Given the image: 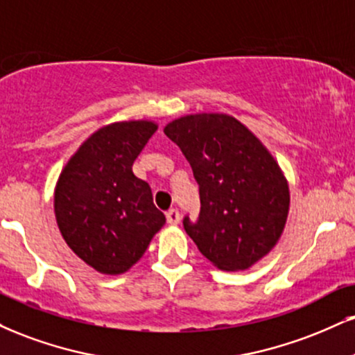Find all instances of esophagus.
<instances>
[{"label": "esophagus", "mask_w": 355, "mask_h": 355, "mask_svg": "<svg viewBox=\"0 0 355 355\" xmlns=\"http://www.w3.org/2000/svg\"><path fill=\"white\" fill-rule=\"evenodd\" d=\"M180 218H182L180 211L175 210V208H172V210L166 211V223H168V225H172V226L178 225V223H180Z\"/></svg>", "instance_id": "obj_1"}]
</instances>
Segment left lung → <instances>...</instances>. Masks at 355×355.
<instances>
[{
  "mask_svg": "<svg viewBox=\"0 0 355 355\" xmlns=\"http://www.w3.org/2000/svg\"><path fill=\"white\" fill-rule=\"evenodd\" d=\"M200 187V216L183 228L213 266L243 271L264 258L283 234L289 185L275 157L228 114H190L165 125Z\"/></svg>",
  "mask_w": 355,
  "mask_h": 355,
  "instance_id": "obj_1",
  "label": "left lung"
}]
</instances>
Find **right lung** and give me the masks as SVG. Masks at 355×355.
Returning a JSON list of instances; mask_svg holds the SVG:
<instances>
[{
  "label": "right lung",
  "instance_id": "right-lung-1",
  "mask_svg": "<svg viewBox=\"0 0 355 355\" xmlns=\"http://www.w3.org/2000/svg\"><path fill=\"white\" fill-rule=\"evenodd\" d=\"M152 121L101 127L62 168L54 190V215L67 246L102 275H122L142 258L165 225L134 160L157 130Z\"/></svg>",
  "mask_w": 355,
  "mask_h": 355
}]
</instances>
